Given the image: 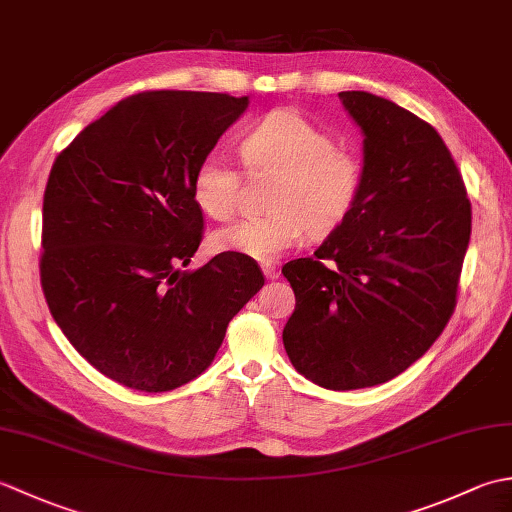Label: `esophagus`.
Masks as SVG:
<instances>
[{"instance_id": "esophagus-1", "label": "esophagus", "mask_w": 512, "mask_h": 512, "mask_svg": "<svg viewBox=\"0 0 512 512\" xmlns=\"http://www.w3.org/2000/svg\"><path fill=\"white\" fill-rule=\"evenodd\" d=\"M262 270H264L266 279H277V277H279V270H277V266H275V264H264V266H262Z\"/></svg>"}]
</instances>
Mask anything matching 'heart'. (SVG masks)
Returning <instances> with one entry per match:
<instances>
[{"instance_id": "1", "label": "heart", "mask_w": 512, "mask_h": 512, "mask_svg": "<svg viewBox=\"0 0 512 512\" xmlns=\"http://www.w3.org/2000/svg\"><path fill=\"white\" fill-rule=\"evenodd\" d=\"M239 156L248 171L275 173L270 211L244 217L211 235L217 253H237L275 262L299 244L306 231L323 237L356 209L365 165L356 151L334 143L328 129L297 110H275L239 136ZM242 176L220 151H209L193 171L191 193L200 209L226 220L237 209Z\"/></svg>"}]
</instances>
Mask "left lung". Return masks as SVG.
Segmentation results:
<instances>
[{
  "label": "left lung",
  "mask_w": 512,
  "mask_h": 512,
  "mask_svg": "<svg viewBox=\"0 0 512 512\" xmlns=\"http://www.w3.org/2000/svg\"><path fill=\"white\" fill-rule=\"evenodd\" d=\"M365 134L354 213L281 273L297 306L284 345L299 374L347 391L387 383L442 334L458 303L471 200L440 134L405 107L341 92Z\"/></svg>",
  "instance_id": "left-lung-1"
}]
</instances>
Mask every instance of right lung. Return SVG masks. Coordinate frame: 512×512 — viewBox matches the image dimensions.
Returning <instances> with one entry per match:
<instances>
[{"label":"right lung","mask_w":512,"mask_h":512,"mask_svg":"<svg viewBox=\"0 0 512 512\" xmlns=\"http://www.w3.org/2000/svg\"><path fill=\"white\" fill-rule=\"evenodd\" d=\"M248 96H127L54 160L43 193L41 288L85 361L129 389L171 391L211 365L228 323L264 286L255 259L198 250L191 178Z\"/></svg>","instance_id":"add662e5"}]
</instances>
